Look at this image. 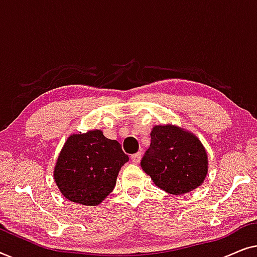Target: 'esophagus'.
Returning a JSON list of instances; mask_svg holds the SVG:
<instances>
[{"instance_id":"esophagus-1","label":"esophagus","mask_w":257,"mask_h":257,"mask_svg":"<svg viewBox=\"0 0 257 257\" xmlns=\"http://www.w3.org/2000/svg\"><path fill=\"white\" fill-rule=\"evenodd\" d=\"M141 158H142V154H141V153H136V154L132 155V157H130V160H132L133 163L139 164L140 161H141Z\"/></svg>"}]
</instances>
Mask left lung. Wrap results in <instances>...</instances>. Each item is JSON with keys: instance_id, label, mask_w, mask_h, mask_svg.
I'll return each mask as SVG.
<instances>
[{"instance_id": "1", "label": "left lung", "mask_w": 257, "mask_h": 257, "mask_svg": "<svg viewBox=\"0 0 257 257\" xmlns=\"http://www.w3.org/2000/svg\"><path fill=\"white\" fill-rule=\"evenodd\" d=\"M141 166L155 185L170 194H184L200 186L208 171L207 154L199 139L177 125H155Z\"/></svg>"}]
</instances>
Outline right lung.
<instances>
[{
  "label": "right lung",
  "instance_id": "right-lung-1",
  "mask_svg": "<svg viewBox=\"0 0 257 257\" xmlns=\"http://www.w3.org/2000/svg\"><path fill=\"white\" fill-rule=\"evenodd\" d=\"M129 161L120 143L99 129L72 134L55 166V182L70 201L96 206L114 190L121 166Z\"/></svg>",
  "mask_w": 257,
  "mask_h": 257
}]
</instances>
